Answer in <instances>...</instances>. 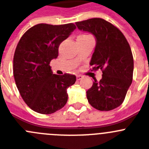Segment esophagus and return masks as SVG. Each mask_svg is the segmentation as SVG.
Instances as JSON below:
<instances>
[{
  "instance_id": "1",
  "label": "esophagus",
  "mask_w": 149,
  "mask_h": 149,
  "mask_svg": "<svg viewBox=\"0 0 149 149\" xmlns=\"http://www.w3.org/2000/svg\"><path fill=\"white\" fill-rule=\"evenodd\" d=\"M83 78H84V76H81V75H77V76H76V79L77 80H81Z\"/></svg>"
}]
</instances>
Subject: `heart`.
<instances>
[{
	"label": "heart",
	"instance_id": "heart-1",
	"mask_svg": "<svg viewBox=\"0 0 149 149\" xmlns=\"http://www.w3.org/2000/svg\"><path fill=\"white\" fill-rule=\"evenodd\" d=\"M79 37H89V36H87V35H81Z\"/></svg>",
	"mask_w": 149,
	"mask_h": 149
}]
</instances>
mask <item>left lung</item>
I'll return each mask as SVG.
<instances>
[{"label":"left lung","instance_id":"left-lung-1","mask_svg":"<svg viewBox=\"0 0 149 149\" xmlns=\"http://www.w3.org/2000/svg\"><path fill=\"white\" fill-rule=\"evenodd\" d=\"M76 24L80 30L96 37L90 65L92 70L102 71V79H94L87 91L88 102L99 111L114 109L123 102L133 80L134 58L129 44L120 29L102 18H91Z\"/></svg>","mask_w":149,"mask_h":149}]
</instances>
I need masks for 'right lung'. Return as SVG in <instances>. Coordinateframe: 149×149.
Instances as JSON below:
<instances>
[{
  "instance_id": "add662e5",
  "label": "right lung",
  "mask_w": 149,
  "mask_h": 149,
  "mask_svg": "<svg viewBox=\"0 0 149 149\" xmlns=\"http://www.w3.org/2000/svg\"><path fill=\"white\" fill-rule=\"evenodd\" d=\"M73 23L39 24L29 28L18 43L13 75L21 97L37 113L50 114L68 102L67 89L76 80L69 73L53 74L49 63L58 56V47L76 29Z\"/></svg>"
}]
</instances>
